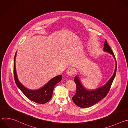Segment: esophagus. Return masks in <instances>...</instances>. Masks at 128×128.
<instances>
[{
    "label": "esophagus",
    "mask_w": 128,
    "mask_h": 128,
    "mask_svg": "<svg viewBox=\"0 0 128 128\" xmlns=\"http://www.w3.org/2000/svg\"><path fill=\"white\" fill-rule=\"evenodd\" d=\"M74 68H72V67H69L66 71L67 74L69 76H71L72 75H73V74H74Z\"/></svg>",
    "instance_id": "34e87169"
}]
</instances>
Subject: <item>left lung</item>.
<instances>
[{
  "instance_id": "8db88e82",
  "label": "left lung",
  "mask_w": 128,
  "mask_h": 128,
  "mask_svg": "<svg viewBox=\"0 0 128 128\" xmlns=\"http://www.w3.org/2000/svg\"><path fill=\"white\" fill-rule=\"evenodd\" d=\"M103 50L104 52L112 54L115 59L116 65L114 74L104 85L94 90H88L84 88L78 76H76L74 78V82L76 86V92L72 97V100L77 106L80 107L87 108L92 106L105 97L116 76L117 67L116 59L112 50L108 44L106 40L104 42Z\"/></svg>"
}]
</instances>
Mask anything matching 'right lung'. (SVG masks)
<instances>
[{
	"label": "right lung",
	"mask_w": 128,
	"mask_h": 128,
	"mask_svg": "<svg viewBox=\"0 0 128 128\" xmlns=\"http://www.w3.org/2000/svg\"><path fill=\"white\" fill-rule=\"evenodd\" d=\"M16 52L14 62V74L16 84L22 93L30 100L39 104H44L50 100L52 97L53 90L58 82L62 80V75L54 77L45 85L38 90H30L25 87L18 80L16 69Z\"/></svg>",
	"instance_id": "right-lung-1"
}]
</instances>
